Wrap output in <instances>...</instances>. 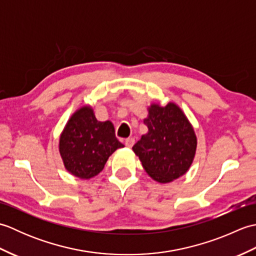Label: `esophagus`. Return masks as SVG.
Listing matches in <instances>:
<instances>
[{
  "instance_id": "obj_1",
  "label": "esophagus",
  "mask_w": 256,
  "mask_h": 256,
  "mask_svg": "<svg viewBox=\"0 0 256 256\" xmlns=\"http://www.w3.org/2000/svg\"><path fill=\"white\" fill-rule=\"evenodd\" d=\"M134 143H135V140H134L133 138H126V140H125V146H126V148H131L132 146L134 145Z\"/></svg>"
}]
</instances>
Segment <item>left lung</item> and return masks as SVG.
<instances>
[{"label": "left lung", "instance_id": "left-lung-1", "mask_svg": "<svg viewBox=\"0 0 256 256\" xmlns=\"http://www.w3.org/2000/svg\"><path fill=\"white\" fill-rule=\"evenodd\" d=\"M148 133L133 146L144 170L156 182L166 184L186 172L196 153L197 138L186 116L175 103L150 106L144 120Z\"/></svg>", "mask_w": 256, "mask_h": 256}]
</instances>
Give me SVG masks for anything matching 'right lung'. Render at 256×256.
Listing matches in <instances>:
<instances>
[{"label":"right lung","instance_id":"add662e5","mask_svg":"<svg viewBox=\"0 0 256 256\" xmlns=\"http://www.w3.org/2000/svg\"><path fill=\"white\" fill-rule=\"evenodd\" d=\"M121 148L124 145L116 138L113 124L98 121L90 106L81 108L70 118L59 142L64 167L81 179L98 175L110 155Z\"/></svg>","mask_w":256,"mask_h":256}]
</instances>
